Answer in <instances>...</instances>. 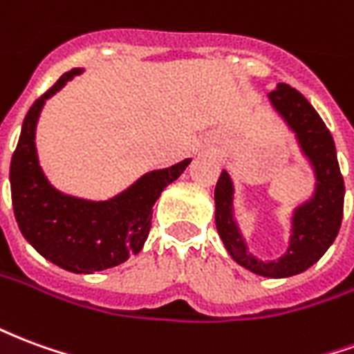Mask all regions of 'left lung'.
<instances>
[{
	"label": "left lung",
	"mask_w": 354,
	"mask_h": 354,
	"mask_svg": "<svg viewBox=\"0 0 354 354\" xmlns=\"http://www.w3.org/2000/svg\"><path fill=\"white\" fill-rule=\"evenodd\" d=\"M267 96L284 123L294 131L297 144L311 162L317 180L315 195L294 210L286 254L279 260L261 261L248 252L245 239L239 231L233 218V182L230 174L222 170L214 189L216 230L222 237L223 246L239 266L261 277L284 279L304 273L305 269L317 263L334 243L342 225L345 184L337 165L334 138L304 94L279 83Z\"/></svg>",
	"instance_id": "1"
}]
</instances>
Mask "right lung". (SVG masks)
I'll use <instances>...</instances> for the list:
<instances>
[{"label":"right lung","mask_w":354,"mask_h":354,"mask_svg":"<svg viewBox=\"0 0 354 354\" xmlns=\"http://www.w3.org/2000/svg\"><path fill=\"white\" fill-rule=\"evenodd\" d=\"M77 73L80 68L66 72L28 109L9 180L15 218L28 243L45 260L66 271L94 273L119 266L142 250L151 227L155 201L192 159L147 172L109 201L77 199L55 189L37 161L35 124L45 100Z\"/></svg>","instance_id":"1"}]
</instances>
